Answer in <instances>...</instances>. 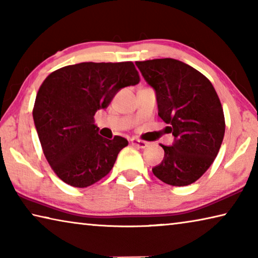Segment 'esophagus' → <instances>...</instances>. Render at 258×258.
<instances>
[{"instance_id":"obj_1","label":"esophagus","mask_w":258,"mask_h":258,"mask_svg":"<svg viewBox=\"0 0 258 258\" xmlns=\"http://www.w3.org/2000/svg\"><path fill=\"white\" fill-rule=\"evenodd\" d=\"M131 143H132L134 147L141 148V149H145V148L148 146V142L147 141H143V140H139V139L131 140Z\"/></svg>"}]
</instances>
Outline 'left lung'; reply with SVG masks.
Masks as SVG:
<instances>
[{
    "label": "left lung",
    "instance_id": "8db88e82",
    "mask_svg": "<svg viewBox=\"0 0 258 258\" xmlns=\"http://www.w3.org/2000/svg\"><path fill=\"white\" fill-rule=\"evenodd\" d=\"M157 93L158 115L175 138L152 173L166 184L189 185L204 175L222 145L225 119L220 98L208 78L171 58L137 61Z\"/></svg>",
    "mask_w": 258,
    "mask_h": 258
}]
</instances>
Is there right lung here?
I'll return each instance as SVG.
<instances>
[{"label": "right lung", "instance_id": "right-lung-1", "mask_svg": "<svg viewBox=\"0 0 258 258\" xmlns=\"http://www.w3.org/2000/svg\"><path fill=\"white\" fill-rule=\"evenodd\" d=\"M140 82L132 61L82 62L52 72L38 89L33 118L43 154L60 180L86 187L111 171L125 138L98 134L94 115L125 86Z\"/></svg>", "mask_w": 258, "mask_h": 258}]
</instances>
